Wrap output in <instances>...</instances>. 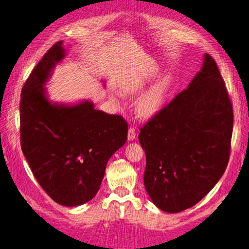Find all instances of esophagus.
I'll return each instance as SVG.
<instances>
[{
	"mask_svg": "<svg viewBox=\"0 0 249 249\" xmlns=\"http://www.w3.org/2000/svg\"><path fill=\"white\" fill-rule=\"evenodd\" d=\"M135 138H136V130L134 127H129L128 134H127V139L129 141H133V140H135Z\"/></svg>",
	"mask_w": 249,
	"mask_h": 249,
	"instance_id": "34e87169",
	"label": "esophagus"
}]
</instances>
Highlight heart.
<instances>
[{"label": "heart", "instance_id": "1", "mask_svg": "<svg viewBox=\"0 0 249 249\" xmlns=\"http://www.w3.org/2000/svg\"><path fill=\"white\" fill-rule=\"evenodd\" d=\"M152 80V76L147 75L143 77L125 82L122 85V91L126 95H136L142 90L149 82ZM173 76L165 74L154 83L150 89L138 99L136 104V111L140 118L149 120L158 115L164 108L165 101L173 86Z\"/></svg>", "mask_w": 249, "mask_h": 249}]
</instances>
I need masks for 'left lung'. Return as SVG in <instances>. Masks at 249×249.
Instances as JSON below:
<instances>
[{"instance_id": "8db88e82", "label": "left lung", "mask_w": 249, "mask_h": 249, "mask_svg": "<svg viewBox=\"0 0 249 249\" xmlns=\"http://www.w3.org/2000/svg\"><path fill=\"white\" fill-rule=\"evenodd\" d=\"M232 128L225 82L205 53L188 89L140 129L147 158L144 188L154 205L174 213L201 201L227 168Z\"/></svg>"}]
</instances>
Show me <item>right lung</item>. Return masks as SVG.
Segmentation results:
<instances>
[{"instance_id": "1", "label": "right lung", "mask_w": 249, "mask_h": 249, "mask_svg": "<svg viewBox=\"0 0 249 249\" xmlns=\"http://www.w3.org/2000/svg\"><path fill=\"white\" fill-rule=\"evenodd\" d=\"M66 56L62 41L53 44L24 83L20 100V142L34 177L63 206L82 205L96 196L108 160L127 139L121 115L76 105L52 102L46 87L53 68Z\"/></svg>"}]
</instances>
